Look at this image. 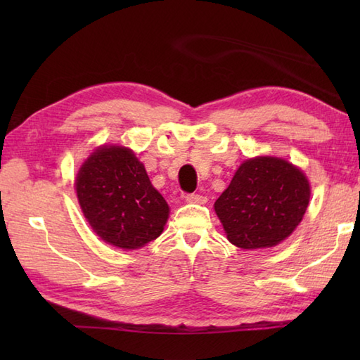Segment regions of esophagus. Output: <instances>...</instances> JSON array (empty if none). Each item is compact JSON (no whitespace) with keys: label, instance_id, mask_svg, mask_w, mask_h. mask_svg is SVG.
<instances>
[{"label":"esophagus","instance_id":"esophagus-1","mask_svg":"<svg viewBox=\"0 0 360 360\" xmlns=\"http://www.w3.org/2000/svg\"><path fill=\"white\" fill-rule=\"evenodd\" d=\"M187 202L190 204H205V201H207V198L202 196V195H198V193H190L186 196Z\"/></svg>","mask_w":360,"mask_h":360}]
</instances>
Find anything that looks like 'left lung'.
<instances>
[{
	"instance_id": "obj_1",
	"label": "left lung",
	"mask_w": 360,
	"mask_h": 360,
	"mask_svg": "<svg viewBox=\"0 0 360 360\" xmlns=\"http://www.w3.org/2000/svg\"><path fill=\"white\" fill-rule=\"evenodd\" d=\"M309 196V181L300 168L280 158L257 156L240 165L215 212L236 248H272L300 224Z\"/></svg>"
}]
</instances>
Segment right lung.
<instances>
[{
    "instance_id": "right-lung-1",
    "label": "right lung",
    "mask_w": 360,
    "mask_h": 360,
    "mask_svg": "<svg viewBox=\"0 0 360 360\" xmlns=\"http://www.w3.org/2000/svg\"><path fill=\"white\" fill-rule=\"evenodd\" d=\"M75 190L83 215L105 243L139 249L164 231L168 204L127 147H98L80 167Z\"/></svg>"
}]
</instances>
